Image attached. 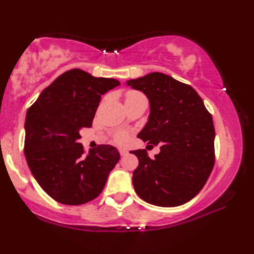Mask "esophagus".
Masks as SVG:
<instances>
[{"instance_id": "esophagus-1", "label": "esophagus", "mask_w": 254, "mask_h": 254, "mask_svg": "<svg viewBox=\"0 0 254 254\" xmlns=\"http://www.w3.org/2000/svg\"><path fill=\"white\" fill-rule=\"evenodd\" d=\"M120 154H121L122 157H124V156H127V150H124V149H120Z\"/></svg>"}]
</instances>
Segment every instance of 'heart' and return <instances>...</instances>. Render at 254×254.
<instances>
[{"mask_svg":"<svg viewBox=\"0 0 254 254\" xmlns=\"http://www.w3.org/2000/svg\"><path fill=\"white\" fill-rule=\"evenodd\" d=\"M137 96H142V95H141V94L137 93V92H133V91L127 92V96H126V100H130V98H134V97H137ZM127 133H124V132H120V133H118L117 135H115V141H117L118 143H124V142H127Z\"/></svg>","mask_w":254,"mask_h":254,"instance_id":"b5f03b06","label":"heart"}]
</instances>
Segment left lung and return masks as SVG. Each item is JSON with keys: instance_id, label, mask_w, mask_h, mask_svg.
Listing matches in <instances>:
<instances>
[{"instance_id": "obj_1", "label": "left lung", "mask_w": 254, "mask_h": 254, "mask_svg": "<svg viewBox=\"0 0 254 254\" xmlns=\"http://www.w3.org/2000/svg\"><path fill=\"white\" fill-rule=\"evenodd\" d=\"M126 84L142 92L150 103L148 122L137 136L161 144L154 159L144 149L131 151L139 159L132 177L135 192L161 207L187 203L201 190L214 167L212 115L191 86L162 72Z\"/></svg>"}]
</instances>
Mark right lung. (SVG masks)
Here are the masks:
<instances>
[{
	"label": "right lung",
	"mask_w": 254,
	"mask_h": 254,
	"mask_svg": "<svg viewBox=\"0 0 254 254\" xmlns=\"http://www.w3.org/2000/svg\"><path fill=\"white\" fill-rule=\"evenodd\" d=\"M120 85L78 68L57 77L25 118L24 154L34 179L51 198L80 205L101 194L120 160L117 148L98 145L84 154L79 131L91 127L101 96Z\"/></svg>",
	"instance_id": "right-lung-1"
}]
</instances>
